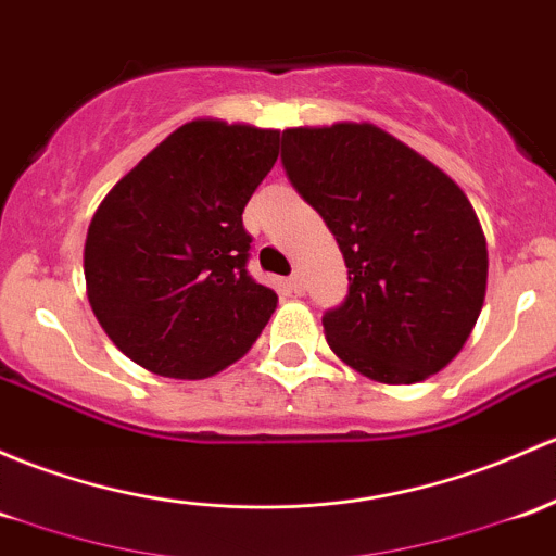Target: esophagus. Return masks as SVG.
Masks as SVG:
<instances>
[{"instance_id": "esophagus-1", "label": "esophagus", "mask_w": 556, "mask_h": 556, "mask_svg": "<svg viewBox=\"0 0 556 556\" xmlns=\"http://www.w3.org/2000/svg\"><path fill=\"white\" fill-rule=\"evenodd\" d=\"M288 288L293 290L295 295H303V293H306V282H303V274H301V271H293V274H290Z\"/></svg>"}]
</instances>
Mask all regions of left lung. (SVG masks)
Instances as JSON below:
<instances>
[{
  "label": "left lung",
  "instance_id": "1",
  "mask_svg": "<svg viewBox=\"0 0 556 556\" xmlns=\"http://www.w3.org/2000/svg\"><path fill=\"white\" fill-rule=\"evenodd\" d=\"M282 167L349 268L346 298L323 317L332 352L381 383L450 365L488 288L482 226L455 180L367 122L285 130Z\"/></svg>",
  "mask_w": 556,
  "mask_h": 556
}]
</instances>
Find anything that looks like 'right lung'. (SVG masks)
Instances as JSON below:
<instances>
[{
    "label": "right lung",
    "instance_id": "1",
    "mask_svg": "<svg viewBox=\"0 0 556 556\" xmlns=\"http://www.w3.org/2000/svg\"><path fill=\"white\" fill-rule=\"evenodd\" d=\"M277 130L194 119L92 215L87 298L122 354L165 378H210L248 354L277 293L248 274L242 213L277 162Z\"/></svg>",
    "mask_w": 556,
    "mask_h": 556
}]
</instances>
